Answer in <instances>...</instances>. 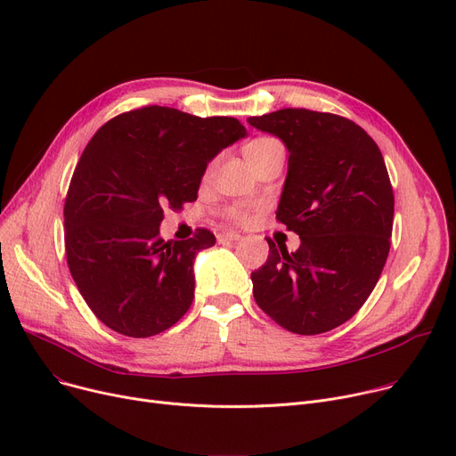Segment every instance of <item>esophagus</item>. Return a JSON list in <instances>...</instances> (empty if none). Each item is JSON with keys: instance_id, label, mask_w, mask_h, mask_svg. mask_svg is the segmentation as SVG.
<instances>
[{"instance_id": "obj_1", "label": "esophagus", "mask_w": 456, "mask_h": 456, "mask_svg": "<svg viewBox=\"0 0 456 456\" xmlns=\"http://www.w3.org/2000/svg\"><path fill=\"white\" fill-rule=\"evenodd\" d=\"M241 240V233L240 232H223L221 235H218V241H240Z\"/></svg>"}]
</instances>
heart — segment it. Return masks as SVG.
I'll return each instance as SVG.
<instances>
[{
  "label": "heart",
  "instance_id": "b5f03b06",
  "mask_svg": "<svg viewBox=\"0 0 456 456\" xmlns=\"http://www.w3.org/2000/svg\"><path fill=\"white\" fill-rule=\"evenodd\" d=\"M279 145L281 143L277 140H273V138H256V140H252L250 143L245 145V157H247L248 162H252V160H256L258 157L265 155L267 151H271L273 148H279ZM230 216L238 218V221H243L247 213L243 209H232Z\"/></svg>",
  "mask_w": 456,
  "mask_h": 456
}]
</instances>
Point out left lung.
<instances>
[{
	"mask_svg": "<svg viewBox=\"0 0 456 456\" xmlns=\"http://www.w3.org/2000/svg\"><path fill=\"white\" fill-rule=\"evenodd\" d=\"M286 145L277 218L301 245L267 240L252 294L284 330L318 335L348 322L374 289L389 254L395 196L376 142L354 121L284 108L247 119Z\"/></svg>",
	"mask_w": 456,
	"mask_h": 456,
	"instance_id": "8db88e82",
	"label": "left lung"
}]
</instances>
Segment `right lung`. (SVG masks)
I'll return each instance as SVG.
<instances>
[{
	"label": "right lung",
	"instance_id": "obj_1",
	"mask_svg": "<svg viewBox=\"0 0 456 456\" xmlns=\"http://www.w3.org/2000/svg\"><path fill=\"white\" fill-rule=\"evenodd\" d=\"M245 136L235 118L145 106L116 116L86 145L65 200V250L72 279L104 325L145 338L189 311L194 258L215 235L198 230L165 241V208L194 202L209 162Z\"/></svg>",
	"mask_w": 456,
	"mask_h": 456
}]
</instances>
